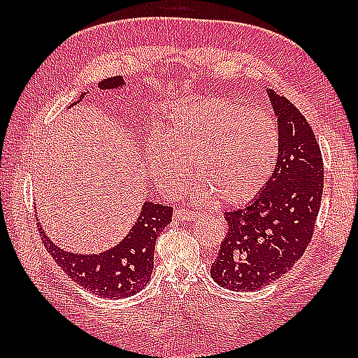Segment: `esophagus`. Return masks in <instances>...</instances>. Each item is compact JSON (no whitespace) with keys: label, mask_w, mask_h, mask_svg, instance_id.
<instances>
[{"label":"esophagus","mask_w":358,"mask_h":358,"mask_svg":"<svg viewBox=\"0 0 358 358\" xmlns=\"http://www.w3.org/2000/svg\"><path fill=\"white\" fill-rule=\"evenodd\" d=\"M196 217H199V214H195L192 210L177 209L173 212V220H177V222H192Z\"/></svg>","instance_id":"obj_1"}]
</instances>
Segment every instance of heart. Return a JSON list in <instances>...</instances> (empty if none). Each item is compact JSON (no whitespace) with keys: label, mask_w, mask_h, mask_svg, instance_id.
I'll list each match as a JSON object with an SVG mask.
<instances>
[{"label":"heart","mask_w":358,"mask_h":358,"mask_svg":"<svg viewBox=\"0 0 358 358\" xmlns=\"http://www.w3.org/2000/svg\"><path fill=\"white\" fill-rule=\"evenodd\" d=\"M163 135L146 143L152 177L175 194L189 171L196 178L194 200L241 206L260 194L278 157L275 121L263 110L245 109L224 98H204L175 106Z\"/></svg>","instance_id":"heart-1"}]
</instances>
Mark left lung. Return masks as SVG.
Returning a JSON list of instances; mask_svg holds the SVG:
<instances>
[{
  "label": "left lung",
  "mask_w": 358,
  "mask_h": 358,
  "mask_svg": "<svg viewBox=\"0 0 358 358\" xmlns=\"http://www.w3.org/2000/svg\"><path fill=\"white\" fill-rule=\"evenodd\" d=\"M277 117L280 149L268 185L245 208L226 212L227 234L210 266L224 289L252 292L300 260L314 234L323 194L320 146L303 113L266 87Z\"/></svg>",
  "instance_id": "8db88e82"
}]
</instances>
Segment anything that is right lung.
<instances>
[{
  "instance_id": "right-lung-1",
  "label": "right lung",
  "mask_w": 358,
  "mask_h": 358,
  "mask_svg": "<svg viewBox=\"0 0 358 358\" xmlns=\"http://www.w3.org/2000/svg\"><path fill=\"white\" fill-rule=\"evenodd\" d=\"M123 77L108 78L98 83L100 90L127 87ZM87 92H83L77 104ZM172 208L154 201H144L132 229L118 245L98 254H78L64 250L53 243L43 224L38 229L45 249L72 281L103 299H126L143 291L154 271V250L158 235L172 222Z\"/></svg>"
}]
</instances>
